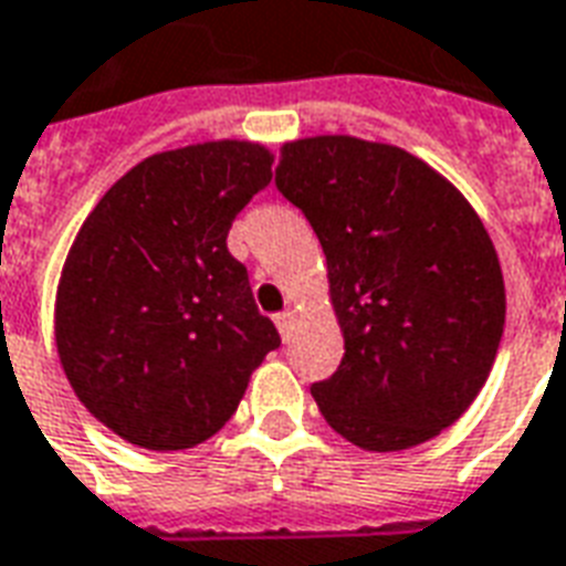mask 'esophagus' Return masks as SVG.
Segmentation results:
<instances>
[{
	"instance_id": "1",
	"label": "esophagus",
	"mask_w": 566,
	"mask_h": 566,
	"mask_svg": "<svg viewBox=\"0 0 566 566\" xmlns=\"http://www.w3.org/2000/svg\"><path fill=\"white\" fill-rule=\"evenodd\" d=\"M291 323H293V314L291 312L275 314V326H279V332H282L284 340H291Z\"/></svg>"
}]
</instances>
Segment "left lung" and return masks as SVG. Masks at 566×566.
<instances>
[{
    "instance_id": "1",
    "label": "left lung",
    "mask_w": 566,
    "mask_h": 566,
    "mask_svg": "<svg viewBox=\"0 0 566 566\" xmlns=\"http://www.w3.org/2000/svg\"><path fill=\"white\" fill-rule=\"evenodd\" d=\"M275 187L312 222L344 359L312 395L365 451L439 437L472 407L504 332V279L481 216L437 168L356 136L284 142Z\"/></svg>"
}]
</instances>
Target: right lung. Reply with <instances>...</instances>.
Wrapping results in <instances>:
<instances>
[{
    "instance_id": "1",
    "label": "right lung",
    "mask_w": 566,
    "mask_h": 566,
    "mask_svg": "<svg viewBox=\"0 0 566 566\" xmlns=\"http://www.w3.org/2000/svg\"><path fill=\"white\" fill-rule=\"evenodd\" d=\"M258 142H201L133 166L82 222L55 293L64 377L101 424L148 451L222 430L282 338L228 231L273 180Z\"/></svg>"
}]
</instances>
